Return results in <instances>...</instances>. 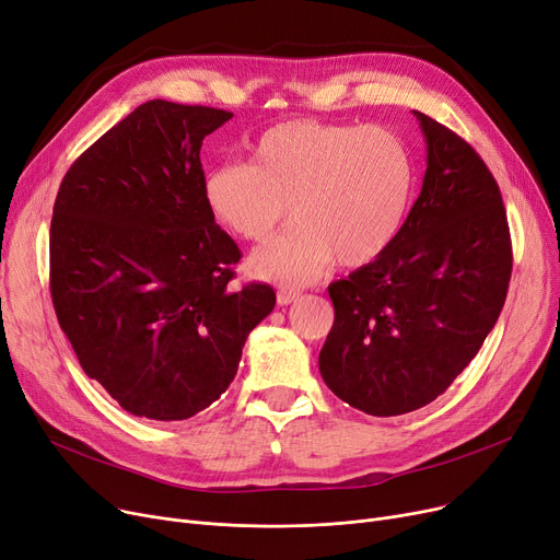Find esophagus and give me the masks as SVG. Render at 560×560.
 <instances>
[{
    "mask_svg": "<svg viewBox=\"0 0 560 560\" xmlns=\"http://www.w3.org/2000/svg\"><path fill=\"white\" fill-rule=\"evenodd\" d=\"M299 296H301V289H296V287H280L278 289V303L280 305L294 303V301H299Z\"/></svg>",
    "mask_w": 560,
    "mask_h": 560,
    "instance_id": "1",
    "label": "esophagus"
}]
</instances>
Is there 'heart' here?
Returning a JSON list of instances; mask_svg holds the SVG:
<instances>
[{"label":"heart","mask_w":560,"mask_h":560,"mask_svg":"<svg viewBox=\"0 0 560 560\" xmlns=\"http://www.w3.org/2000/svg\"><path fill=\"white\" fill-rule=\"evenodd\" d=\"M415 194L406 141L378 125L312 118L273 125L250 162H225L202 182L207 211L228 232L264 242L291 217L299 223L257 248L250 269L266 280L303 284L339 259L358 269L389 250Z\"/></svg>","instance_id":"obj_1"}]
</instances>
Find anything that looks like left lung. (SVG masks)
<instances>
[{
    "label": "left lung",
    "mask_w": 560,
    "mask_h": 560,
    "mask_svg": "<svg viewBox=\"0 0 560 560\" xmlns=\"http://www.w3.org/2000/svg\"><path fill=\"white\" fill-rule=\"evenodd\" d=\"M415 116L429 150L421 194L389 250L328 287L335 324L318 353L326 385L374 417L419 410L456 381L494 328L513 271L483 159Z\"/></svg>",
    "instance_id": "left-lung-1"
}]
</instances>
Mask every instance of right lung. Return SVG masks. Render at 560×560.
<instances>
[{
  "label": "right lung",
  "mask_w": 560,
  "mask_h": 560,
  "mask_svg": "<svg viewBox=\"0 0 560 560\" xmlns=\"http://www.w3.org/2000/svg\"><path fill=\"white\" fill-rule=\"evenodd\" d=\"M232 118L150 100L66 173L49 228V289L72 351L122 410L189 419L236 376L276 291L234 287L236 244L202 198V139Z\"/></svg>",
  "instance_id": "1"
}]
</instances>
